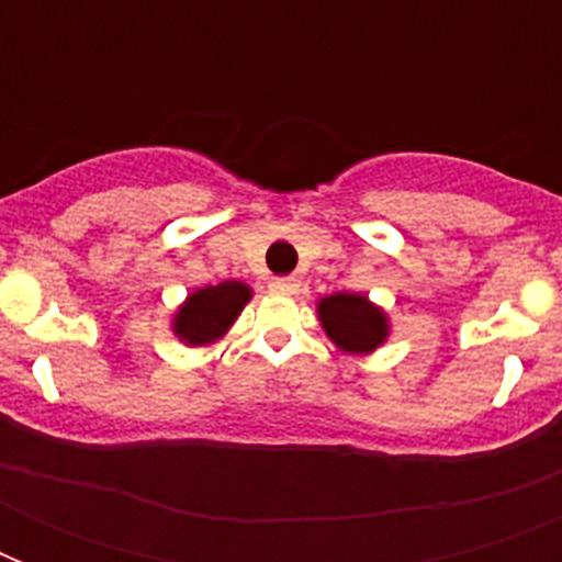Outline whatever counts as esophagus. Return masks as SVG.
Wrapping results in <instances>:
<instances>
[{
    "mask_svg": "<svg viewBox=\"0 0 562 562\" xmlns=\"http://www.w3.org/2000/svg\"><path fill=\"white\" fill-rule=\"evenodd\" d=\"M268 289L277 291V294H297L300 282L294 280V277H277V280H271V285H268Z\"/></svg>",
    "mask_w": 562,
    "mask_h": 562,
    "instance_id": "obj_1",
    "label": "esophagus"
}]
</instances>
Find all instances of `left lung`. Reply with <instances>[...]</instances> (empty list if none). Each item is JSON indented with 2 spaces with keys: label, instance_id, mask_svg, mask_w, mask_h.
<instances>
[{
  "label": "left lung",
  "instance_id": "1",
  "mask_svg": "<svg viewBox=\"0 0 562 562\" xmlns=\"http://www.w3.org/2000/svg\"><path fill=\"white\" fill-rule=\"evenodd\" d=\"M317 321L324 326L326 338L338 350L352 352V356H368L379 350L391 335V321L384 315V308L370 303L368 294L338 291V294L321 297Z\"/></svg>",
  "mask_w": 562,
  "mask_h": 562
}]
</instances>
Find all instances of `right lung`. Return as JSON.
I'll return each mask as SVG.
<instances>
[{"mask_svg":"<svg viewBox=\"0 0 562 562\" xmlns=\"http://www.w3.org/2000/svg\"><path fill=\"white\" fill-rule=\"evenodd\" d=\"M254 291L247 282L227 280L218 285L192 291L180 308L171 315V333L178 335L187 347H206L227 335V329L236 324L241 308L250 303Z\"/></svg>","mask_w":562,"mask_h":562,"instance_id":"add662e5","label":"right lung"}]
</instances>
